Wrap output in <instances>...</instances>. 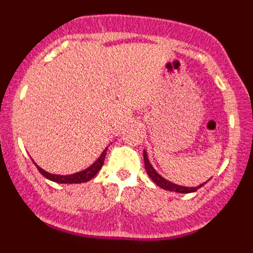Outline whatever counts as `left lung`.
Wrapping results in <instances>:
<instances>
[{
	"label": "left lung",
	"mask_w": 253,
	"mask_h": 253,
	"mask_svg": "<svg viewBox=\"0 0 253 253\" xmlns=\"http://www.w3.org/2000/svg\"><path fill=\"white\" fill-rule=\"evenodd\" d=\"M143 157H144V166H146L147 169V173H148L149 177L154 181V184L160 186L161 189H165V190H169V191H175V193H182V194H189V193H194L198 189L204 186L205 184L200 185V186H196V187H185V186H178L176 184H172L169 181H167L166 178H163L162 176L158 175L156 169L151 166V163H149L148 157H147V152L144 151L143 152Z\"/></svg>",
	"instance_id": "left-lung-1"
}]
</instances>
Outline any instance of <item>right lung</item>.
I'll use <instances>...</instances> for the list:
<instances>
[{
    "label": "right lung",
    "instance_id": "right-lung-1",
    "mask_svg": "<svg viewBox=\"0 0 253 253\" xmlns=\"http://www.w3.org/2000/svg\"><path fill=\"white\" fill-rule=\"evenodd\" d=\"M106 151L107 148L102 152V154L100 156V158L96 161L93 165H91L88 169H84L81 172H77L75 175H68V176H59V175H51V173H48L46 171L40 169L39 166L38 169L44 177L49 178V180L54 181V182H58V184H82V182H87V181H90L91 178H93L96 176V173L101 169L102 165H104L105 161V156H106Z\"/></svg>",
    "mask_w": 253,
    "mask_h": 253
}]
</instances>
